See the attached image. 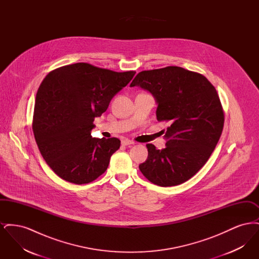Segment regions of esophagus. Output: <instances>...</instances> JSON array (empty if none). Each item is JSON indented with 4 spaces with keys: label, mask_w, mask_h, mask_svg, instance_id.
I'll list each match as a JSON object with an SVG mask.
<instances>
[{
    "label": "esophagus",
    "mask_w": 259,
    "mask_h": 259,
    "mask_svg": "<svg viewBox=\"0 0 259 259\" xmlns=\"http://www.w3.org/2000/svg\"><path fill=\"white\" fill-rule=\"evenodd\" d=\"M121 144H122L123 146H129V145H134L135 142L130 141V140H128V139H124L123 141H121Z\"/></svg>",
    "instance_id": "obj_1"
}]
</instances>
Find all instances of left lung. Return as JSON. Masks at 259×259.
I'll return each mask as SVG.
<instances>
[{
	"label": "left lung",
	"mask_w": 259,
	"mask_h": 259,
	"mask_svg": "<svg viewBox=\"0 0 259 259\" xmlns=\"http://www.w3.org/2000/svg\"><path fill=\"white\" fill-rule=\"evenodd\" d=\"M130 87L147 90L157 104L166 148L148 144L147 160L139 165L154 185L184 184L206 164L222 136L224 114L215 88L202 74L181 67L143 71Z\"/></svg>",
	"instance_id": "1"
}]
</instances>
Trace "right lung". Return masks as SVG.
I'll list each match as a JSON object with an SVG mask.
<instances>
[{
	"mask_svg": "<svg viewBox=\"0 0 259 259\" xmlns=\"http://www.w3.org/2000/svg\"><path fill=\"white\" fill-rule=\"evenodd\" d=\"M135 74L75 63L45 77L36 96L33 131L40 154L58 177L83 185L107 170L120 141L92 138L93 121Z\"/></svg>",
	"mask_w": 259,
	"mask_h": 259,
	"instance_id": "right-lung-1",
	"label": "right lung"
}]
</instances>
